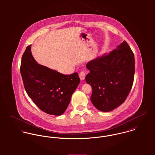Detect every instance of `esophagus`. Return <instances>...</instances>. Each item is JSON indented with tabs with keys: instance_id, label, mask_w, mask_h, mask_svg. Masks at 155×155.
<instances>
[{
	"instance_id": "esophagus-1",
	"label": "esophagus",
	"mask_w": 155,
	"mask_h": 155,
	"mask_svg": "<svg viewBox=\"0 0 155 155\" xmlns=\"http://www.w3.org/2000/svg\"><path fill=\"white\" fill-rule=\"evenodd\" d=\"M79 78H80L81 80L83 81V80H84V79H85V76H86V74H85V73L84 71H81V72L79 73Z\"/></svg>"
}]
</instances>
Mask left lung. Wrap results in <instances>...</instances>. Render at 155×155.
<instances>
[{
	"mask_svg": "<svg viewBox=\"0 0 155 155\" xmlns=\"http://www.w3.org/2000/svg\"><path fill=\"white\" fill-rule=\"evenodd\" d=\"M87 83L92 87L91 101L99 110L110 111L121 105L133 87L135 59L124 41L116 49L89 61Z\"/></svg>",
	"mask_w": 155,
	"mask_h": 155,
	"instance_id": "left-lung-1",
	"label": "left lung"
}]
</instances>
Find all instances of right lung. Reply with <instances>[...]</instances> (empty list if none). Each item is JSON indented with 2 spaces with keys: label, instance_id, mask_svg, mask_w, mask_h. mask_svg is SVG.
<instances>
[{
  "label": "right lung",
  "instance_id": "add662e5",
  "mask_svg": "<svg viewBox=\"0 0 155 155\" xmlns=\"http://www.w3.org/2000/svg\"><path fill=\"white\" fill-rule=\"evenodd\" d=\"M20 72L28 97L41 110L55 116L64 113L80 83L78 73L64 75L38 64L32 56L31 45L22 55Z\"/></svg>",
  "mask_w": 155,
  "mask_h": 155
}]
</instances>
